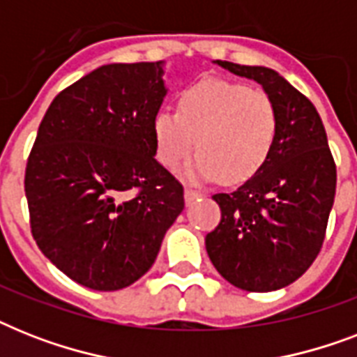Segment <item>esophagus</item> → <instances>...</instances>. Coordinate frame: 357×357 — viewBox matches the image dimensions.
<instances>
[{
    "label": "esophagus",
    "mask_w": 357,
    "mask_h": 357,
    "mask_svg": "<svg viewBox=\"0 0 357 357\" xmlns=\"http://www.w3.org/2000/svg\"><path fill=\"white\" fill-rule=\"evenodd\" d=\"M200 196H202V195H200V192H198V190L185 189V202H187V204H190V202L198 200Z\"/></svg>",
    "instance_id": "34e87169"
}]
</instances>
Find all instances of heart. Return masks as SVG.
Instances as JSON below:
<instances>
[{"label":"heart","mask_w":357,"mask_h":357,"mask_svg":"<svg viewBox=\"0 0 357 357\" xmlns=\"http://www.w3.org/2000/svg\"><path fill=\"white\" fill-rule=\"evenodd\" d=\"M157 159L168 170L185 167L190 181L237 183L252 178L271 155L278 111L265 92L224 79H204L183 91L178 111L161 109L151 123Z\"/></svg>","instance_id":"obj_1"}]
</instances>
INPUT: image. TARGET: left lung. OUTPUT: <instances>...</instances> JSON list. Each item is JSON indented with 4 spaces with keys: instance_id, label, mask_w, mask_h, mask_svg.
<instances>
[{
    "instance_id": "obj_1",
    "label": "left lung",
    "mask_w": 357,
    "mask_h": 357,
    "mask_svg": "<svg viewBox=\"0 0 357 357\" xmlns=\"http://www.w3.org/2000/svg\"><path fill=\"white\" fill-rule=\"evenodd\" d=\"M257 81L278 111L271 155L234 192L213 196L222 211L206 237L209 259L231 285L268 293L298 280L321 252L337 172L315 105L265 66L217 61Z\"/></svg>"
}]
</instances>
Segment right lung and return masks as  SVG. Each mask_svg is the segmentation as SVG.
I'll list each match as a JSON object with an SVG mask.
<instances>
[{
    "instance_id": "right-lung-1",
    "label": "right lung",
    "mask_w": 357,
    "mask_h": 357,
    "mask_svg": "<svg viewBox=\"0 0 357 357\" xmlns=\"http://www.w3.org/2000/svg\"><path fill=\"white\" fill-rule=\"evenodd\" d=\"M162 66L105 64L59 92L27 159L31 234L59 271L94 291L144 276L185 207L181 183L155 159Z\"/></svg>"
}]
</instances>
